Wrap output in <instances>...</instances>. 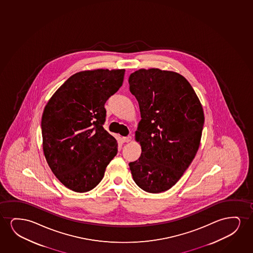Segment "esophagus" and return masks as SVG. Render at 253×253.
I'll use <instances>...</instances> for the list:
<instances>
[{"mask_svg": "<svg viewBox=\"0 0 253 253\" xmlns=\"http://www.w3.org/2000/svg\"><path fill=\"white\" fill-rule=\"evenodd\" d=\"M122 140H123V142H129L130 141H131V136H125V137H123L122 138Z\"/></svg>", "mask_w": 253, "mask_h": 253, "instance_id": "34e87169", "label": "esophagus"}]
</instances>
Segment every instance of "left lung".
Returning <instances> with one entry per match:
<instances>
[{"instance_id": "left-lung-1", "label": "left lung", "mask_w": 253, "mask_h": 253, "mask_svg": "<svg viewBox=\"0 0 253 253\" xmlns=\"http://www.w3.org/2000/svg\"><path fill=\"white\" fill-rule=\"evenodd\" d=\"M141 112L138 160L128 163L135 183L158 194L180 180L200 147L204 112L193 87L179 73L140 69L128 78Z\"/></svg>"}]
</instances>
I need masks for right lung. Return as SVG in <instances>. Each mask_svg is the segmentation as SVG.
Here are the masks:
<instances>
[{
  "label": "right lung",
  "mask_w": 253,
  "mask_h": 253,
  "mask_svg": "<svg viewBox=\"0 0 253 253\" xmlns=\"http://www.w3.org/2000/svg\"><path fill=\"white\" fill-rule=\"evenodd\" d=\"M125 69L84 71L70 77L45 105L43 151L52 173L71 190L93 189L118 154L104 129V104L122 86Z\"/></svg>",
  "instance_id": "add662e5"
}]
</instances>
